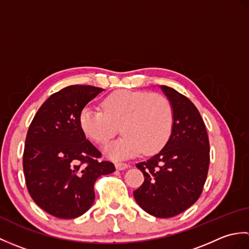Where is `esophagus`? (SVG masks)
I'll list each match as a JSON object with an SVG mask.
<instances>
[{
	"mask_svg": "<svg viewBox=\"0 0 249 249\" xmlns=\"http://www.w3.org/2000/svg\"><path fill=\"white\" fill-rule=\"evenodd\" d=\"M129 166L127 165V163H124V162H116L115 163V168L116 170H125V169H127Z\"/></svg>",
	"mask_w": 249,
	"mask_h": 249,
	"instance_id": "esophagus-1",
	"label": "esophagus"
}]
</instances>
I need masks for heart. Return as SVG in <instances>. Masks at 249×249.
<instances>
[{
  "instance_id": "b5f03b06",
  "label": "heart",
  "mask_w": 249,
  "mask_h": 249,
  "mask_svg": "<svg viewBox=\"0 0 249 249\" xmlns=\"http://www.w3.org/2000/svg\"><path fill=\"white\" fill-rule=\"evenodd\" d=\"M102 109L91 106L80 113V125L89 139L104 144L118 133L124 135L105 146L111 160H127L160 151L170 138L173 108L167 97L149 92L120 89L105 97Z\"/></svg>"
}]
</instances>
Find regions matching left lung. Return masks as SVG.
<instances>
[{"label":"left lung","mask_w":249,"mask_h":249,"mask_svg":"<svg viewBox=\"0 0 249 249\" xmlns=\"http://www.w3.org/2000/svg\"><path fill=\"white\" fill-rule=\"evenodd\" d=\"M160 88L173 108L171 136L158 154L136 165L144 182L134 197L146 213L169 218L199 199L208 177L210 143L196 106L174 89Z\"/></svg>","instance_id":"8db88e82"}]
</instances>
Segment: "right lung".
I'll list each match as a JSON object with an SVG mask.
<instances>
[{"mask_svg": "<svg viewBox=\"0 0 249 249\" xmlns=\"http://www.w3.org/2000/svg\"><path fill=\"white\" fill-rule=\"evenodd\" d=\"M104 89L70 86L41 105L29 127L23 152V172L34 202L57 218H76L91 208L94 184L115 167L103 160L87 140L80 113Z\"/></svg>", "mask_w": 249, "mask_h": 249, "instance_id": "right-lung-1", "label": "right lung"}]
</instances>
